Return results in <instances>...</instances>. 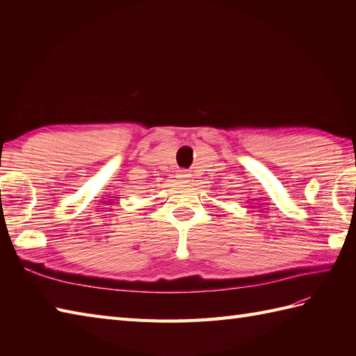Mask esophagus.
I'll return each mask as SVG.
<instances>
[{
    "mask_svg": "<svg viewBox=\"0 0 356 356\" xmlns=\"http://www.w3.org/2000/svg\"><path fill=\"white\" fill-rule=\"evenodd\" d=\"M177 177H179V180H180V184H186L188 179L191 177V174L188 172V171H180V172L177 174Z\"/></svg>",
    "mask_w": 356,
    "mask_h": 356,
    "instance_id": "1",
    "label": "esophagus"
}]
</instances>
